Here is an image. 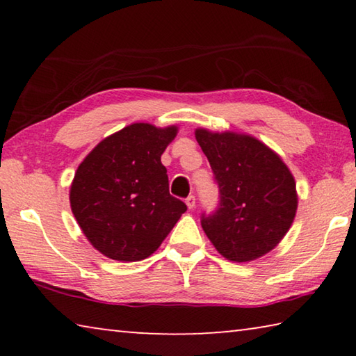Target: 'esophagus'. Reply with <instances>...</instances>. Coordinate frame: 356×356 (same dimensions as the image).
<instances>
[{
	"label": "esophagus",
	"mask_w": 356,
	"mask_h": 356,
	"mask_svg": "<svg viewBox=\"0 0 356 356\" xmlns=\"http://www.w3.org/2000/svg\"><path fill=\"white\" fill-rule=\"evenodd\" d=\"M185 202H186V206H188V209H195V206H196V197L193 196V195H190V196L185 200Z\"/></svg>",
	"instance_id": "34e87169"
}]
</instances>
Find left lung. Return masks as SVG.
<instances>
[{
    "instance_id": "left-lung-1",
    "label": "left lung",
    "mask_w": 356,
    "mask_h": 356,
    "mask_svg": "<svg viewBox=\"0 0 356 356\" xmlns=\"http://www.w3.org/2000/svg\"><path fill=\"white\" fill-rule=\"evenodd\" d=\"M196 140L212 168L220 201L201 226L221 256L248 262L267 254L291 227L297 190L272 149L248 135L197 129Z\"/></svg>"
}]
</instances>
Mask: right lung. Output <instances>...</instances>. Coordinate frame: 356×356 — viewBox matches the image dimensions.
Segmentation results:
<instances>
[{
	"mask_svg": "<svg viewBox=\"0 0 356 356\" xmlns=\"http://www.w3.org/2000/svg\"><path fill=\"white\" fill-rule=\"evenodd\" d=\"M177 127L131 124L105 138L78 166L70 207L102 254L134 262L149 257L186 206L170 195L165 152Z\"/></svg>",
	"mask_w": 356,
	"mask_h": 356,
	"instance_id": "add662e5",
	"label": "right lung"
}]
</instances>
